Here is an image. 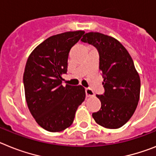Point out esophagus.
Returning <instances> with one entry per match:
<instances>
[{"label": "esophagus", "instance_id": "34e87169", "mask_svg": "<svg viewBox=\"0 0 156 156\" xmlns=\"http://www.w3.org/2000/svg\"><path fill=\"white\" fill-rule=\"evenodd\" d=\"M86 97H94V93L92 91L91 89H89V88L86 89Z\"/></svg>", "mask_w": 156, "mask_h": 156}]
</instances>
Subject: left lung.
Listing matches in <instances>:
<instances>
[{
    "label": "left lung",
    "mask_w": 156,
    "mask_h": 156,
    "mask_svg": "<svg viewBox=\"0 0 156 156\" xmlns=\"http://www.w3.org/2000/svg\"><path fill=\"white\" fill-rule=\"evenodd\" d=\"M81 40L97 48L104 78L105 93L97 95L101 108L93 118L103 127L120 128L132 117L140 99V79L132 57L117 39L108 35L89 32Z\"/></svg>",
    "instance_id": "left-lung-1"
}]
</instances>
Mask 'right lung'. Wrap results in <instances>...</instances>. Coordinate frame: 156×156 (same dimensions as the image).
Masks as SVG:
<instances>
[{"mask_svg":"<svg viewBox=\"0 0 156 156\" xmlns=\"http://www.w3.org/2000/svg\"><path fill=\"white\" fill-rule=\"evenodd\" d=\"M85 31H67L48 37L30 54L23 74L26 101L35 121L55 133L71 126L78 106L86 98L82 86L62 85L69 52Z\"/></svg>","mask_w":156,"mask_h":156,"instance_id":"1","label":"right lung"}]
</instances>
